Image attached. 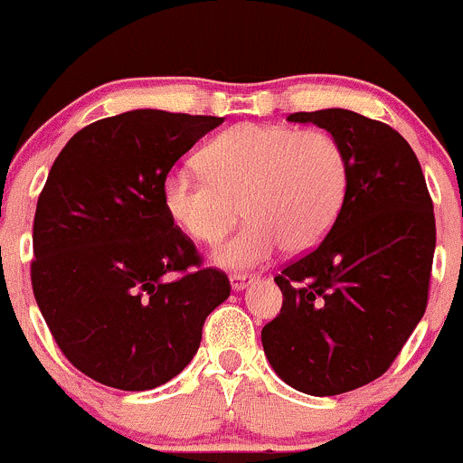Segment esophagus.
<instances>
[{
	"mask_svg": "<svg viewBox=\"0 0 463 463\" xmlns=\"http://www.w3.org/2000/svg\"><path fill=\"white\" fill-rule=\"evenodd\" d=\"M251 280H254V279H251L250 274H232L230 276V283H232L233 292H241V289L250 288Z\"/></svg>",
	"mask_w": 463,
	"mask_h": 463,
	"instance_id": "34e87169",
	"label": "esophagus"
}]
</instances>
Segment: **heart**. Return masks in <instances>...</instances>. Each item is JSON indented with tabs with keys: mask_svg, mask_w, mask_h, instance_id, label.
Returning a JSON list of instances; mask_svg holds the SVG:
<instances>
[{
	"mask_svg": "<svg viewBox=\"0 0 463 463\" xmlns=\"http://www.w3.org/2000/svg\"><path fill=\"white\" fill-rule=\"evenodd\" d=\"M204 174L174 169L162 184L171 221L194 241L212 245L236 225L245 227L213 250V263L247 269L280 247L312 250L341 213L350 187V162L341 142L321 128L245 122L203 149Z\"/></svg>",
	"mask_w": 463,
	"mask_h": 463,
	"instance_id": "obj_1",
	"label": "heart"
}]
</instances>
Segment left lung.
<instances>
[{
	"label": "left lung",
	"mask_w": 463,
	"mask_h": 463,
	"mask_svg": "<svg viewBox=\"0 0 463 463\" xmlns=\"http://www.w3.org/2000/svg\"><path fill=\"white\" fill-rule=\"evenodd\" d=\"M288 120L312 122L341 142L350 187L321 245L274 279L283 307L260 341L285 383L332 397L383 374L421 321L435 213L421 165L392 127L347 109Z\"/></svg>",
	"instance_id": "1"
}]
</instances>
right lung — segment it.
<instances>
[{
    "label": "right lung",
    "mask_w": 463,
    "mask_h": 463,
    "mask_svg": "<svg viewBox=\"0 0 463 463\" xmlns=\"http://www.w3.org/2000/svg\"><path fill=\"white\" fill-rule=\"evenodd\" d=\"M218 125L136 109L84 127L51 166L33 222V294L66 359L98 383L140 392L174 379L230 297L162 200L171 166ZM171 270L185 276L171 281Z\"/></svg>",
    "instance_id": "obj_1"
}]
</instances>
